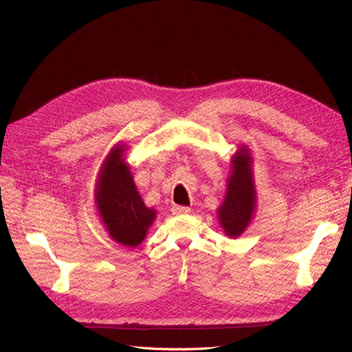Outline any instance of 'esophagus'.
Masks as SVG:
<instances>
[{
	"label": "esophagus",
	"mask_w": 352,
	"mask_h": 352,
	"mask_svg": "<svg viewBox=\"0 0 352 352\" xmlns=\"http://www.w3.org/2000/svg\"><path fill=\"white\" fill-rule=\"evenodd\" d=\"M190 211L189 207H185V206H173L172 207V212L173 214H188V212Z\"/></svg>",
	"instance_id": "obj_1"
}]
</instances>
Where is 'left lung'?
I'll use <instances>...</instances> for the list:
<instances>
[{"mask_svg":"<svg viewBox=\"0 0 352 352\" xmlns=\"http://www.w3.org/2000/svg\"><path fill=\"white\" fill-rule=\"evenodd\" d=\"M251 158L247 150L236 153L232 162V175L228 184L225 202L219 210V219L226 235L236 238L248 226L255 208Z\"/></svg>","mask_w":352,"mask_h":352,"instance_id":"1","label":"left lung"}]
</instances>
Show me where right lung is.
Wrapping results in <instances>:
<instances>
[{
    "label": "right lung",
    "instance_id": "obj_1",
    "mask_svg": "<svg viewBox=\"0 0 352 352\" xmlns=\"http://www.w3.org/2000/svg\"><path fill=\"white\" fill-rule=\"evenodd\" d=\"M122 150L114 148L101 170L97 204L110 236L124 247H138L155 219L135 188L129 167L123 163Z\"/></svg>",
    "mask_w": 352,
    "mask_h": 352
}]
</instances>
